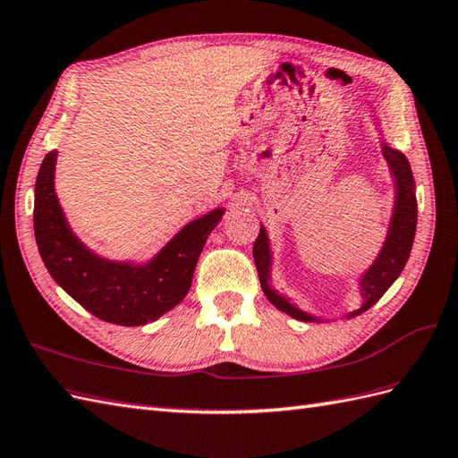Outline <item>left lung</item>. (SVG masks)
Masks as SVG:
<instances>
[{
  "label": "left lung",
  "instance_id": "8db88e82",
  "mask_svg": "<svg viewBox=\"0 0 458 458\" xmlns=\"http://www.w3.org/2000/svg\"><path fill=\"white\" fill-rule=\"evenodd\" d=\"M382 154H385L388 167L394 177L396 185V199H394V212H392V220L388 226V233L382 246L378 258L373 261V265L365 271L363 277L359 281L360 294H363V304L359 310L351 312L347 318H353L369 310L382 294H385L390 284L398 279L403 265H406L410 251L413 246V236H416V225H418V200H416V183H413L411 167L410 162L402 152L390 148L386 142H382ZM253 259L258 265L261 289L267 296L269 302L279 308L281 312H286L293 316L294 320L301 322H320L318 318L310 316L308 312L301 310L299 306L291 302L286 296L279 294L269 284L271 275V246L267 232L261 226L259 236L255 238L253 243Z\"/></svg>",
  "mask_w": 458,
  "mask_h": 458
}]
</instances>
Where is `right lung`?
<instances>
[{
	"label": "right lung",
	"mask_w": 458,
	"mask_h": 458,
	"mask_svg": "<svg viewBox=\"0 0 458 458\" xmlns=\"http://www.w3.org/2000/svg\"><path fill=\"white\" fill-rule=\"evenodd\" d=\"M58 152L45 156L35 185V238L42 261L64 291L99 320L144 326L172 310L191 289L199 255L225 208L189 222L144 265L109 261L85 248L68 226L55 193Z\"/></svg>",
	"instance_id": "right-lung-1"
}]
</instances>
